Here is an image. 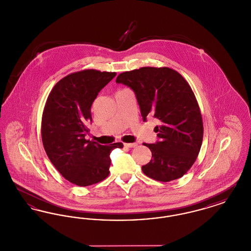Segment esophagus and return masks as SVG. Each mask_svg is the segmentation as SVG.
Returning a JSON list of instances; mask_svg holds the SVG:
<instances>
[{
  "label": "esophagus",
  "mask_w": 251,
  "mask_h": 251,
  "mask_svg": "<svg viewBox=\"0 0 251 251\" xmlns=\"http://www.w3.org/2000/svg\"><path fill=\"white\" fill-rule=\"evenodd\" d=\"M124 146L127 148H135L137 146L136 143H124Z\"/></svg>",
  "instance_id": "obj_1"
}]
</instances>
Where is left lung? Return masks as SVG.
Masks as SVG:
<instances>
[{"label":"left lung","instance_id":"obj_1","mask_svg":"<svg viewBox=\"0 0 251 251\" xmlns=\"http://www.w3.org/2000/svg\"><path fill=\"white\" fill-rule=\"evenodd\" d=\"M116 83L134 92L143 121L153 117L158 140L144 144L151 160L142 167L145 175L159 181L182 177L193 166L202 144L201 110L190 85L169 68L145 67L123 72Z\"/></svg>","mask_w":251,"mask_h":251}]
</instances>
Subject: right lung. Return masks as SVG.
I'll use <instances>...</instances> for the list:
<instances>
[{"label": "right lung", "mask_w": 251, "mask_h": 251, "mask_svg": "<svg viewBox=\"0 0 251 251\" xmlns=\"http://www.w3.org/2000/svg\"><path fill=\"white\" fill-rule=\"evenodd\" d=\"M116 72H74L55 84L42 116L41 137L50 161L60 174L79 186L100 182L109 175L110 153L123 144L102 146L85 139L92 121L91 105Z\"/></svg>", "instance_id": "1"}]
</instances>
